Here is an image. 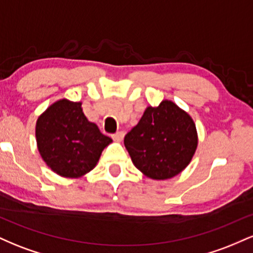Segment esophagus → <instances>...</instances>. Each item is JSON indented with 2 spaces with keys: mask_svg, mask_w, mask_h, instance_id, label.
<instances>
[{
  "mask_svg": "<svg viewBox=\"0 0 253 253\" xmlns=\"http://www.w3.org/2000/svg\"><path fill=\"white\" fill-rule=\"evenodd\" d=\"M124 136H125V133L123 130H120V132H117L115 134H113V139H114L115 141H118V143H120V141H123Z\"/></svg>",
  "mask_w": 253,
  "mask_h": 253,
  "instance_id": "1",
  "label": "esophagus"
}]
</instances>
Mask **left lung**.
Masks as SVG:
<instances>
[{
	"label": "left lung",
	"instance_id": "1",
	"mask_svg": "<svg viewBox=\"0 0 253 253\" xmlns=\"http://www.w3.org/2000/svg\"><path fill=\"white\" fill-rule=\"evenodd\" d=\"M197 143L194 120L169 100L147 107L124 140L136 169L159 181L182 172L195 155Z\"/></svg>",
	"mask_w": 253,
	"mask_h": 253
}]
</instances>
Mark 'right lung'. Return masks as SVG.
<instances>
[{"label":"right lung","instance_id":"1","mask_svg":"<svg viewBox=\"0 0 253 253\" xmlns=\"http://www.w3.org/2000/svg\"><path fill=\"white\" fill-rule=\"evenodd\" d=\"M36 138L46 165L68 178H78L94 169L104 147L113 141L86 119L82 102L66 98L52 103L38 118Z\"/></svg>","mask_w":253,"mask_h":253}]
</instances>
